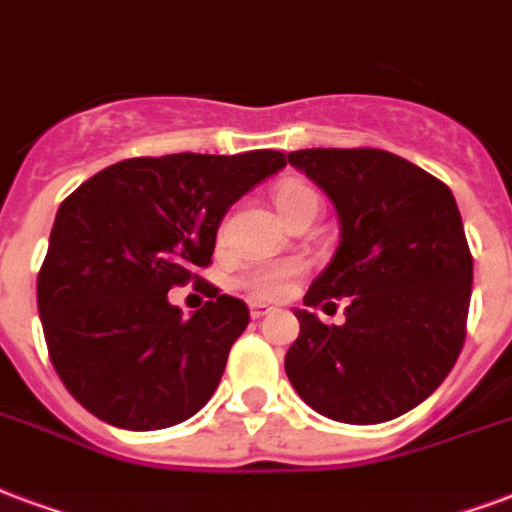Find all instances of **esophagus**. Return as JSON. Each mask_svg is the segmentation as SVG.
Masks as SVG:
<instances>
[{"instance_id":"34e87169","label":"esophagus","mask_w":512,"mask_h":512,"mask_svg":"<svg viewBox=\"0 0 512 512\" xmlns=\"http://www.w3.org/2000/svg\"><path fill=\"white\" fill-rule=\"evenodd\" d=\"M249 314H252V319H263L271 314V306H265V303H249Z\"/></svg>"}]
</instances>
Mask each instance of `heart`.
<instances>
[{
	"instance_id": "heart-1",
	"label": "heart",
	"mask_w": 512,
	"mask_h": 512,
	"mask_svg": "<svg viewBox=\"0 0 512 512\" xmlns=\"http://www.w3.org/2000/svg\"><path fill=\"white\" fill-rule=\"evenodd\" d=\"M276 209L282 212L284 220H290L308 206H319V195L303 182H284L273 193ZM306 273V265L300 260H276V263H257L241 271L239 287L255 300H282L290 295L292 284Z\"/></svg>"
}]
</instances>
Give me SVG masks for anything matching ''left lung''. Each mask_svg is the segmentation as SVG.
Listing matches in <instances>:
<instances>
[{"label":"left lung","mask_w":512,"mask_h":512,"mask_svg":"<svg viewBox=\"0 0 512 512\" xmlns=\"http://www.w3.org/2000/svg\"><path fill=\"white\" fill-rule=\"evenodd\" d=\"M341 217V244L308 287L306 306L346 298V322L308 311L284 370L327 419L381 424L427 400L451 373L467 335L473 255L446 182L373 147L298 150Z\"/></svg>","instance_id":"left-lung-1"}]
</instances>
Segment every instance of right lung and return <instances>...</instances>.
Returning a JSON list of instances; mask_svg holds the SVG:
<instances>
[{"label": "right lung", "mask_w": 512, "mask_h": 512, "mask_svg": "<svg viewBox=\"0 0 512 512\" xmlns=\"http://www.w3.org/2000/svg\"><path fill=\"white\" fill-rule=\"evenodd\" d=\"M284 166L276 150L128 158L58 206L37 308L50 362L85 411L147 432L209 403L249 308L195 271L212 263L230 206ZM187 281L213 298L193 318L168 303Z\"/></svg>", "instance_id": "right-lung-1"}]
</instances>
